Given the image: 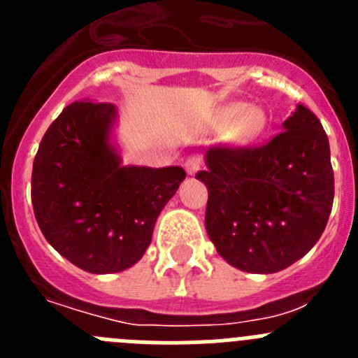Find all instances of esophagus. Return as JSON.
Returning <instances> with one entry per match:
<instances>
[{
	"instance_id": "obj_1",
	"label": "esophagus",
	"mask_w": 358,
	"mask_h": 358,
	"mask_svg": "<svg viewBox=\"0 0 358 358\" xmlns=\"http://www.w3.org/2000/svg\"><path fill=\"white\" fill-rule=\"evenodd\" d=\"M185 169L188 176H195L202 169V157L201 156H189L185 161Z\"/></svg>"
}]
</instances>
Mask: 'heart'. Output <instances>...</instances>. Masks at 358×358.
I'll return each instance as SVG.
<instances>
[{"mask_svg": "<svg viewBox=\"0 0 358 358\" xmlns=\"http://www.w3.org/2000/svg\"><path fill=\"white\" fill-rule=\"evenodd\" d=\"M224 122L231 127L238 125V132L242 138H252L264 127V120L258 113H252L248 103H231L224 109Z\"/></svg>", "mask_w": 358, "mask_h": 358, "instance_id": "b5f03b06", "label": "heart"}]
</instances>
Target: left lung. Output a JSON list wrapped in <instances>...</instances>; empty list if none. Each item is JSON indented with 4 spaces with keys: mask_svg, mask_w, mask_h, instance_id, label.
Here are the masks:
<instances>
[{
    "mask_svg": "<svg viewBox=\"0 0 358 358\" xmlns=\"http://www.w3.org/2000/svg\"><path fill=\"white\" fill-rule=\"evenodd\" d=\"M206 231L218 255L243 273L271 274L314 248L334 204L330 143L317 116L297 103L262 147H211Z\"/></svg>",
    "mask_w": 358,
    "mask_h": 358,
    "instance_id": "obj_1",
    "label": "left lung"
}]
</instances>
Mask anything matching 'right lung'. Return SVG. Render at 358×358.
Returning <instances> with one entry per match:
<instances>
[{"mask_svg": "<svg viewBox=\"0 0 358 358\" xmlns=\"http://www.w3.org/2000/svg\"><path fill=\"white\" fill-rule=\"evenodd\" d=\"M113 103L73 102L43 136L31 204L44 238L85 273H122L141 260L181 166L122 164Z\"/></svg>", "mask_w": 358, "mask_h": 358, "instance_id": "1", "label": "right lung"}]
</instances>
